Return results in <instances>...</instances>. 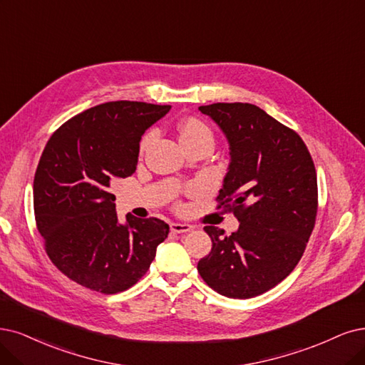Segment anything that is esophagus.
I'll list each match as a JSON object with an SVG mask.
<instances>
[{
  "mask_svg": "<svg viewBox=\"0 0 365 365\" xmlns=\"http://www.w3.org/2000/svg\"><path fill=\"white\" fill-rule=\"evenodd\" d=\"M170 228H171V232H173V233H187V232H191L194 227H192V225H190V224L171 222V224H170Z\"/></svg>",
  "mask_w": 365,
  "mask_h": 365,
  "instance_id": "obj_1",
  "label": "esophagus"
}]
</instances>
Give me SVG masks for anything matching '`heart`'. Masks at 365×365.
Wrapping results in <instances>:
<instances>
[{
  "instance_id": "heart-1",
  "label": "heart",
  "mask_w": 365,
  "mask_h": 365,
  "mask_svg": "<svg viewBox=\"0 0 365 365\" xmlns=\"http://www.w3.org/2000/svg\"><path fill=\"white\" fill-rule=\"evenodd\" d=\"M178 132H179V140L185 148L195 145V144H210L213 145V133L210 128L205 123L203 120H200L197 117H190L182 120L178 125ZM153 132H147L144 137L140 141V155H144L145 150L150 144L153 143Z\"/></svg>"
}]
</instances>
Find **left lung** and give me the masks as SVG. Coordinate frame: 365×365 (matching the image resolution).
<instances>
[{"label":"left lung","instance_id":"8db88e82","mask_svg":"<svg viewBox=\"0 0 365 365\" xmlns=\"http://www.w3.org/2000/svg\"><path fill=\"white\" fill-rule=\"evenodd\" d=\"M198 110L230 143L217 209L240 222L230 236L205 227L212 251L198 262V274L227 298H254L284 279L304 255L319 206L314 162L299 135L259 106L235 102Z\"/></svg>","mask_w":365,"mask_h":365}]
</instances>
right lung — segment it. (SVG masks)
Returning a JSON list of instances; mask_svg holds the SVG:
<instances>
[{
	"mask_svg": "<svg viewBox=\"0 0 365 365\" xmlns=\"http://www.w3.org/2000/svg\"><path fill=\"white\" fill-rule=\"evenodd\" d=\"M170 105L106 102L63 123L46 143L34 174L36 225L61 274L90 290H128L148 271L170 227L128 215L120 224L115 180L137 168L140 140Z\"/></svg>",
	"mask_w": 365,
	"mask_h": 365,
	"instance_id": "1",
	"label": "right lung"
}]
</instances>
